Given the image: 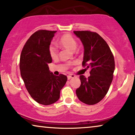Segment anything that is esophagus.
I'll list each match as a JSON object with an SVG mask.
<instances>
[{
  "label": "esophagus",
  "mask_w": 135,
  "mask_h": 135,
  "mask_svg": "<svg viewBox=\"0 0 135 135\" xmlns=\"http://www.w3.org/2000/svg\"><path fill=\"white\" fill-rule=\"evenodd\" d=\"M75 75H73V74H70L67 76V78H68V80H70L71 78H75Z\"/></svg>",
  "instance_id": "obj_1"
}]
</instances>
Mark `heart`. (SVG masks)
<instances>
[{
  "mask_svg": "<svg viewBox=\"0 0 135 135\" xmlns=\"http://www.w3.org/2000/svg\"><path fill=\"white\" fill-rule=\"evenodd\" d=\"M59 46L65 49L70 51H75L77 46V42L72 36L69 34H65L60 37L59 40ZM50 56L52 59H55L58 56V51L55 46H50L49 49Z\"/></svg>",
  "mask_w": 135,
  "mask_h": 135,
  "instance_id": "heart-1",
  "label": "heart"
}]
</instances>
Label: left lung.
<instances>
[{"mask_svg":"<svg viewBox=\"0 0 135 135\" xmlns=\"http://www.w3.org/2000/svg\"><path fill=\"white\" fill-rule=\"evenodd\" d=\"M84 47L82 65L90 69V76L80 75L81 85L76 89L79 100L88 105L100 102L108 92L113 80L115 61L110 47L97 33L73 31Z\"/></svg>","mask_w":135,"mask_h":135,"instance_id":"8db88e82","label":"left lung"}]
</instances>
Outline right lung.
I'll return each mask as SVG.
<instances>
[{
    "label": "right lung",
    "instance_id": "add662e5",
    "mask_svg": "<svg viewBox=\"0 0 135 135\" xmlns=\"http://www.w3.org/2000/svg\"><path fill=\"white\" fill-rule=\"evenodd\" d=\"M56 31L39 30L26 41L20 60L21 76L29 94L35 101L47 105L55 103L67 77L55 76L49 70L48 64L52 59L49 46Z\"/></svg>",
    "mask_w": 135,
    "mask_h": 135
}]
</instances>
